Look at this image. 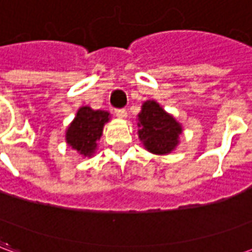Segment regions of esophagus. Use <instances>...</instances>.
Returning <instances> with one entry per match:
<instances>
[{
  "label": "esophagus",
  "instance_id": "1",
  "mask_svg": "<svg viewBox=\"0 0 252 252\" xmlns=\"http://www.w3.org/2000/svg\"><path fill=\"white\" fill-rule=\"evenodd\" d=\"M115 115L119 117V119H126V116H128V113H126V109H116L115 110Z\"/></svg>",
  "mask_w": 252,
  "mask_h": 252
}]
</instances>
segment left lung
Wrapping results in <instances>:
<instances>
[{"label":"left lung","instance_id":"8db88e82","mask_svg":"<svg viewBox=\"0 0 252 252\" xmlns=\"http://www.w3.org/2000/svg\"><path fill=\"white\" fill-rule=\"evenodd\" d=\"M137 135L143 147L155 155H167L180 144L182 124L154 99L143 102L137 115Z\"/></svg>","mask_w":252,"mask_h":252}]
</instances>
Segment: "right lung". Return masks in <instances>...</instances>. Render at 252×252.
Masks as SVG:
<instances>
[{"mask_svg":"<svg viewBox=\"0 0 252 252\" xmlns=\"http://www.w3.org/2000/svg\"><path fill=\"white\" fill-rule=\"evenodd\" d=\"M110 120V113L106 110H94L90 106H81L74 120L66 129V143L75 150L82 158H92L98 140L102 136L104 126Z\"/></svg>","mask_w":252,"mask_h":252,"instance_id":"right-lung-1","label":"right lung"}]
</instances>
